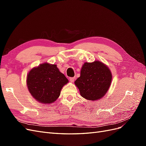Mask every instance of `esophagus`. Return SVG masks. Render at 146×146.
Listing matches in <instances>:
<instances>
[{
	"label": "esophagus",
	"mask_w": 146,
	"mask_h": 146,
	"mask_svg": "<svg viewBox=\"0 0 146 146\" xmlns=\"http://www.w3.org/2000/svg\"><path fill=\"white\" fill-rule=\"evenodd\" d=\"M74 79H75V77H70L69 78V80L71 82H73L74 81Z\"/></svg>",
	"instance_id": "obj_1"
}]
</instances>
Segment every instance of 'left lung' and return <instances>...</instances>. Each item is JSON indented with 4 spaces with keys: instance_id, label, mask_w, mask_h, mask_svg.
Wrapping results in <instances>:
<instances>
[{
    "instance_id": "left-lung-1",
    "label": "left lung",
    "mask_w": 146,
    "mask_h": 146,
    "mask_svg": "<svg viewBox=\"0 0 146 146\" xmlns=\"http://www.w3.org/2000/svg\"><path fill=\"white\" fill-rule=\"evenodd\" d=\"M111 80L112 74L108 66L100 61H95L83 64L80 76L74 83L83 98L94 101L105 95Z\"/></svg>"
}]
</instances>
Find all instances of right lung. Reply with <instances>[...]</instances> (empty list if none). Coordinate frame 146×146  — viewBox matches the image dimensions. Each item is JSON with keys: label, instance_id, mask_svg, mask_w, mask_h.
<instances>
[{"label": "right lung", "instance_id": "obj_1", "mask_svg": "<svg viewBox=\"0 0 146 146\" xmlns=\"http://www.w3.org/2000/svg\"><path fill=\"white\" fill-rule=\"evenodd\" d=\"M69 80L56 64H41L30 70L27 85L30 94L40 103L52 104L58 98L61 90Z\"/></svg>", "mask_w": 146, "mask_h": 146}]
</instances>
